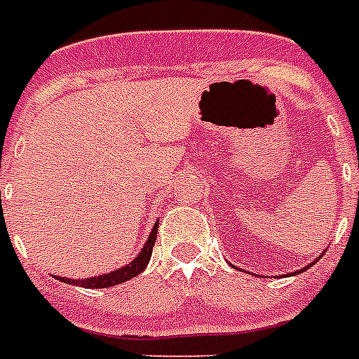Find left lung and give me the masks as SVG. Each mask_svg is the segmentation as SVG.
Instances as JSON below:
<instances>
[{
    "mask_svg": "<svg viewBox=\"0 0 359 359\" xmlns=\"http://www.w3.org/2000/svg\"><path fill=\"white\" fill-rule=\"evenodd\" d=\"M317 262V260H316ZM316 262H313V264H316ZM313 264H310V265H313ZM310 265H308V267H310ZM308 267H304V269H308ZM302 271V269H301ZM301 271H295V273H293V275H297V273H301Z\"/></svg>",
    "mask_w": 359,
    "mask_h": 359,
    "instance_id": "1",
    "label": "left lung"
}]
</instances>
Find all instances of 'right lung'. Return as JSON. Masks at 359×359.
Instances as JSON below:
<instances>
[{
    "instance_id": "right-lung-1",
    "label": "right lung",
    "mask_w": 359,
    "mask_h": 359,
    "mask_svg": "<svg viewBox=\"0 0 359 359\" xmlns=\"http://www.w3.org/2000/svg\"><path fill=\"white\" fill-rule=\"evenodd\" d=\"M156 230H158V221L154 223L153 230H151L149 238L145 241V245L142 247L140 255L134 258L133 262H129L127 265H123L121 269H116L112 273H104V275L92 276V278H83V280H72V278H64V276H57V280L66 282V284L81 285V287H88V290H103V287H110V285L121 284V282H127L134 276H138L142 271L147 267L151 260V255H153L154 241H156Z\"/></svg>"
}]
</instances>
